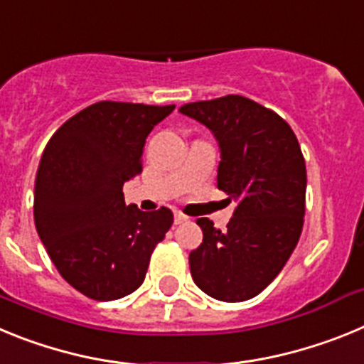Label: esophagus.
I'll return each mask as SVG.
<instances>
[{"label":"esophagus","instance_id":"34e87169","mask_svg":"<svg viewBox=\"0 0 364 364\" xmlns=\"http://www.w3.org/2000/svg\"><path fill=\"white\" fill-rule=\"evenodd\" d=\"M184 222H188V217L178 213V211H175V224H184Z\"/></svg>","mask_w":364,"mask_h":364}]
</instances>
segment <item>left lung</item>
Listing matches in <instances>:
<instances>
[{
  "label": "left lung",
  "instance_id": "1",
  "mask_svg": "<svg viewBox=\"0 0 364 364\" xmlns=\"http://www.w3.org/2000/svg\"><path fill=\"white\" fill-rule=\"evenodd\" d=\"M178 111L213 133L217 186L237 204L226 231L197 220L204 239L189 253L191 277L210 297L247 301L277 277L301 237L306 166L297 136L277 112L239 95Z\"/></svg>",
  "mask_w": 364,
  "mask_h": 364
}]
</instances>
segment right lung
I'll list each match as a JSON object with an SVG mask.
<instances>
[{"label":"right lung","instance_id":"add662e5","mask_svg":"<svg viewBox=\"0 0 364 364\" xmlns=\"http://www.w3.org/2000/svg\"><path fill=\"white\" fill-rule=\"evenodd\" d=\"M175 105L98 102L53 134L36 173L34 222L56 269L95 301L133 294L173 224L167 208L127 205L124 184L142 171L147 134Z\"/></svg>","mask_w":364,"mask_h":364}]
</instances>
